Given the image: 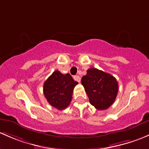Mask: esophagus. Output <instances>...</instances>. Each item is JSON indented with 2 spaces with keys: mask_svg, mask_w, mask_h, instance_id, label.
<instances>
[{
  "mask_svg": "<svg viewBox=\"0 0 149 149\" xmlns=\"http://www.w3.org/2000/svg\"><path fill=\"white\" fill-rule=\"evenodd\" d=\"M74 80H76L77 82H80V77L79 76H78V75H76V76H74Z\"/></svg>",
  "mask_w": 149,
  "mask_h": 149,
  "instance_id": "1",
  "label": "esophagus"
}]
</instances>
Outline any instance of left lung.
<instances>
[{
    "mask_svg": "<svg viewBox=\"0 0 149 149\" xmlns=\"http://www.w3.org/2000/svg\"><path fill=\"white\" fill-rule=\"evenodd\" d=\"M81 82L90 104L96 109L106 110L113 105L118 92V85L114 77L96 68H90Z\"/></svg>",
    "mask_w": 149,
    "mask_h": 149,
    "instance_id": "obj_1",
    "label": "left lung"
}]
</instances>
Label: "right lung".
Here are the masks:
<instances>
[{
    "mask_svg": "<svg viewBox=\"0 0 149 149\" xmlns=\"http://www.w3.org/2000/svg\"><path fill=\"white\" fill-rule=\"evenodd\" d=\"M77 84L70 74H64L56 70L44 82V95L52 106L64 110L71 102L73 90Z\"/></svg>",
    "mask_w": 149,
    "mask_h": 149,
    "instance_id": "obj_1",
    "label": "right lung"
}]
</instances>
